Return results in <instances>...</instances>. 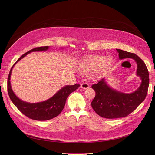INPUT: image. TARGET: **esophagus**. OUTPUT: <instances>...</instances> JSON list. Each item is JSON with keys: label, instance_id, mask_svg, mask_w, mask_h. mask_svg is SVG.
Returning a JSON list of instances; mask_svg holds the SVG:
<instances>
[{"label": "esophagus", "instance_id": "esophagus-1", "mask_svg": "<svg viewBox=\"0 0 155 155\" xmlns=\"http://www.w3.org/2000/svg\"><path fill=\"white\" fill-rule=\"evenodd\" d=\"M80 87L82 88V89H87V88H88L90 87V85L88 84L87 83H83L81 84Z\"/></svg>", "mask_w": 155, "mask_h": 155}]
</instances>
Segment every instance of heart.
Here are the masks:
<instances>
[{"instance_id": "b5f03b06", "label": "heart", "mask_w": 155, "mask_h": 155, "mask_svg": "<svg viewBox=\"0 0 155 155\" xmlns=\"http://www.w3.org/2000/svg\"><path fill=\"white\" fill-rule=\"evenodd\" d=\"M113 59L110 57L100 55H87L79 61V70L86 74H91V77L97 80L101 77L105 71L112 64Z\"/></svg>"}]
</instances>
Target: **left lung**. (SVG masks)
I'll list each match as a JSON object with an SVG mask.
<instances>
[{
  "label": "left lung",
  "instance_id": "1",
  "mask_svg": "<svg viewBox=\"0 0 155 155\" xmlns=\"http://www.w3.org/2000/svg\"><path fill=\"white\" fill-rule=\"evenodd\" d=\"M120 59H133L137 63L136 74L141 83L131 93H124L110 87L103 78L92 85L96 96L91 102L95 112L101 117L108 119L125 117L136 110L146 97L149 86V73L144 62L136 54L117 49Z\"/></svg>",
  "mask_w": 155,
  "mask_h": 155
}]
</instances>
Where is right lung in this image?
<instances>
[{
	"mask_svg": "<svg viewBox=\"0 0 155 155\" xmlns=\"http://www.w3.org/2000/svg\"><path fill=\"white\" fill-rule=\"evenodd\" d=\"M49 49L48 46L35 48L28 52L22 55L12 66L10 71L8 81L7 88L8 93L12 102L16 107L19 111L23 113L28 118L37 120L46 121L51 120L60 114L65 106V101L71 93L75 91L79 87L80 84L66 85L59 90L53 96L49 99L37 103H29L25 102L19 99L14 93L12 89L10 78L13 66L21 59L31 52L34 51H46Z\"/></svg>",
	"mask_w": 155,
	"mask_h": 155,
	"instance_id": "right-lung-1",
	"label": "right lung"
}]
</instances>
